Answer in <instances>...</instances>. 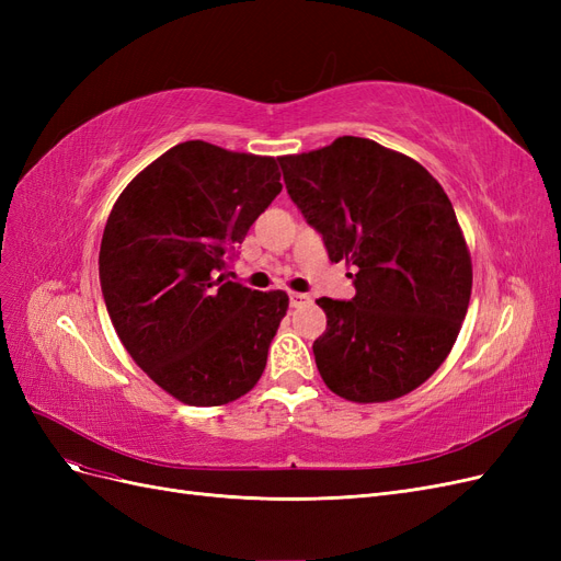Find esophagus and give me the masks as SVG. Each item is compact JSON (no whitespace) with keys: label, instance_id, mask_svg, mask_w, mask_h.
I'll use <instances>...</instances> for the list:
<instances>
[{"label":"esophagus","instance_id":"1","mask_svg":"<svg viewBox=\"0 0 561 561\" xmlns=\"http://www.w3.org/2000/svg\"><path fill=\"white\" fill-rule=\"evenodd\" d=\"M309 301H311V297L307 293H290V307H295V309L307 307Z\"/></svg>","mask_w":561,"mask_h":561}]
</instances>
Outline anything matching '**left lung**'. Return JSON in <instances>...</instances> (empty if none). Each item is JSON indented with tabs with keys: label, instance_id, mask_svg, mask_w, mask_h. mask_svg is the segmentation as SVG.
Returning a JSON list of instances; mask_svg holds the SVG:
<instances>
[{
	"label": "left lung",
	"instance_id": "1",
	"mask_svg": "<svg viewBox=\"0 0 561 561\" xmlns=\"http://www.w3.org/2000/svg\"><path fill=\"white\" fill-rule=\"evenodd\" d=\"M278 161L330 260L355 266L353 299H316L322 381L351 402L407 396L445 363L468 311L472 264L451 201L421 163L353 135Z\"/></svg>",
	"mask_w": 561,
	"mask_h": 561
}]
</instances>
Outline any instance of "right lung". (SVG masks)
Masks as SVG:
<instances>
[{"instance_id": "add662e5", "label": "right lung", "mask_w": 561, "mask_h": 561, "mask_svg": "<svg viewBox=\"0 0 561 561\" xmlns=\"http://www.w3.org/2000/svg\"><path fill=\"white\" fill-rule=\"evenodd\" d=\"M280 190L274 157L190 140L135 175L107 217L98 264L112 325L184 404L233 402L262 377L290 299L225 271Z\"/></svg>"}]
</instances>
